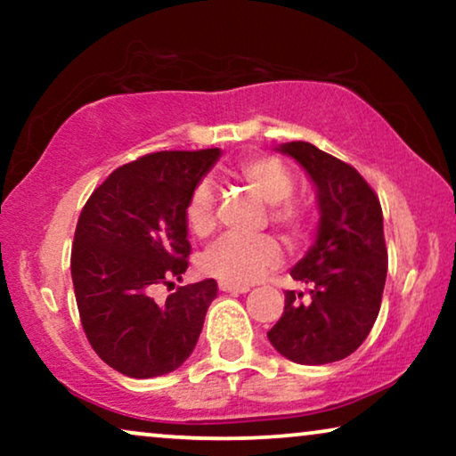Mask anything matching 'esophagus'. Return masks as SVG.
<instances>
[{
	"label": "esophagus",
	"instance_id": "esophagus-1",
	"mask_svg": "<svg viewBox=\"0 0 456 456\" xmlns=\"http://www.w3.org/2000/svg\"><path fill=\"white\" fill-rule=\"evenodd\" d=\"M220 290H222V292H230V295H242V292H248V286L220 282Z\"/></svg>",
	"mask_w": 456,
	"mask_h": 456
}]
</instances>
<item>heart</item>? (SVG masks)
<instances>
[{"label":"heart","mask_w":456,"mask_h":456,"mask_svg":"<svg viewBox=\"0 0 456 456\" xmlns=\"http://www.w3.org/2000/svg\"><path fill=\"white\" fill-rule=\"evenodd\" d=\"M239 178L270 203V222L282 228L290 239H301L307 232V214L290 199L295 180L282 161L276 158H248L240 161ZM186 226L199 239H208L216 230V192L209 180H201L191 191L184 208ZM282 261V248L270 234L224 236L205 251L203 272L222 282L247 286L270 272Z\"/></svg>","instance_id":"obj_1"}]
</instances>
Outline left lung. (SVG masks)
Wrapping results in <instances>:
<instances>
[{"instance_id": "obj_1", "label": "left lung", "mask_w": 456, "mask_h": 456, "mask_svg": "<svg viewBox=\"0 0 456 456\" xmlns=\"http://www.w3.org/2000/svg\"><path fill=\"white\" fill-rule=\"evenodd\" d=\"M278 151L314 180L320 226L307 255L290 270L309 295L284 292V314L267 338L295 363H334L363 345L379 314L388 272L382 205L353 166L311 142H284Z\"/></svg>"}]
</instances>
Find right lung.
I'll return each instance as SVG.
<instances>
[{
  "label": "right lung",
  "mask_w": 456,
  "mask_h": 456,
  "mask_svg": "<svg viewBox=\"0 0 456 456\" xmlns=\"http://www.w3.org/2000/svg\"><path fill=\"white\" fill-rule=\"evenodd\" d=\"M217 158L220 149L142 155L111 172L80 211L70 259L80 323L124 376H164L197 345L216 280L178 286L164 303L153 290L189 267L184 208Z\"/></svg>",
  "instance_id": "obj_1"
}]
</instances>
